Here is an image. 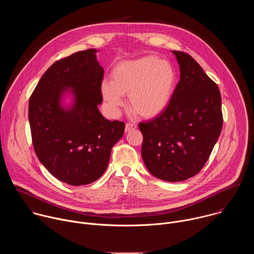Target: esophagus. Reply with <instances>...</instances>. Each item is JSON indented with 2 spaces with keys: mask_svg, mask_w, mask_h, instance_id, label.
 Here are the masks:
<instances>
[{
  "mask_svg": "<svg viewBox=\"0 0 254 254\" xmlns=\"http://www.w3.org/2000/svg\"><path fill=\"white\" fill-rule=\"evenodd\" d=\"M137 127V126L135 125V124H132V123H127V125H126V132H127V131H130V130H133V129H135Z\"/></svg>",
  "mask_w": 254,
  "mask_h": 254,
  "instance_id": "obj_1",
  "label": "esophagus"
}]
</instances>
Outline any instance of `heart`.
Returning <instances> with one entry per match:
<instances>
[{"mask_svg":"<svg viewBox=\"0 0 254 254\" xmlns=\"http://www.w3.org/2000/svg\"><path fill=\"white\" fill-rule=\"evenodd\" d=\"M176 84L177 73L170 62L144 56L118 63L112 71V81H102L101 94L114 111L124 104L123 95H129L132 110L152 119L166 110Z\"/></svg>","mask_w":254,"mask_h":254,"instance_id":"1","label":"heart"}]
</instances>
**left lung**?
Listing matches in <instances>:
<instances>
[{
	"mask_svg": "<svg viewBox=\"0 0 254 254\" xmlns=\"http://www.w3.org/2000/svg\"><path fill=\"white\" fill-rule=\"evenodd\" d=\"M173 53L181 71L173 97L160 116L138 127L149 172L167 182H181L206 164L221 133L223 117L217 84L189 54Z\"/></svg>",
	"mask_w": 254,
	"mask_h": 254,
	"instance_id": "obj_1",
	"label": "left lung"
}]
</instances>
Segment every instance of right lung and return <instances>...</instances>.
Segmentation results:
<instances>
[{
	"mask_svg": "<svg viewBox=\"0 0 254 254\" xmlns=\"http://www.w3.org/2000/svg\"><path fill=\"white\" fill-rule=\"evenodd\" d=\"M96 52L79 51L53 63L29 99L35 153L56 179L72 186L102 176L125 131L124 122L105 120L99 113L104 71ZM66 92L75 97L68 109L61 103Z\"/></svg>",
	"mask_w": 254,
	"mask_h": 254,
	"instance_id": "obj_1",
	"label": "right lung"
}]
</instances>
